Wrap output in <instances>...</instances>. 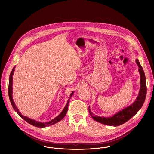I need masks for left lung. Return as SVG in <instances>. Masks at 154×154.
<instances>
[{
	"mask_svg": "<svg viewBox=\"0 0 154 154\" xmlns=\"http://www.w3.org/2000/svg\"><path fill=\"white\" fill-rule=\"evenodd\" d=\"M136 62L139 68V72L140 74V90L138 94V96L135 102L131 104V105L127 106V108L119 111L115 115L112 117H100L99 116H95L90 110V108L89 106V113L91 117L96 121L102 123L105 125L118 126L120 125L129 119H130L134 116H135L140 109L141 108L144 102L146 99V93H147V87L146 82V77L144 72L143 69L141 66L138 59L136 60Z\"/></svg>",
	"mask_w": 154,
	"mask_h": 154,
	"instance_id": "left-lung-1",
	"label": "left lung"
}]
</instances>
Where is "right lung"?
Here are the masks:
<instances>
[{
  "mask_svg": "<svg viewBox=\"0 0 154 154\" xmlns=\"http://www.w3.org/2000/svg\"><path fill=\"white\" fill-rule=\"evenodd\" d=\"M14 69H15V66L13 68L11 73H10V75L9 77V84H8V95H9V98H10V102H11V103L12 105V106L13 108V109H14V110L16 112V113L22 118L24 120H25L26 122H27L28 123H29L30 124L32 125H34L35 127H40V128H42V127H48V126H49V125H53L59 121H60L61 119H63V118L65 116L67 112H68V105H69V100H70V99L71 97H72V96L74 94V91L72 92V93L70 95V97L69 99H68V102H67V103L66 105L64 108L63 109V110L61 112V113L58 116H57L55 118H54V119H52V121L48 122H38V121H35L32 119H30L29 118H27L26 116H24L23 115H22L20 112L19 111V109H17V108L16 107V105H15V103L13 101V96H12V93H13V73H14Z\"/></svg>",
  "mask_w": 154,
  "mask_h": 154,
  "instance_id": "obj_1",
  "label": "right lung"
}]
</instances>
